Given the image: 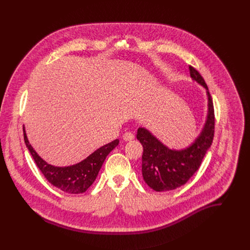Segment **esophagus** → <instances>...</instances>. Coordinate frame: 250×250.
Returning <instances> with one entry per match:
<instances>
[{"label": "esophagus", "mask_w": 250, "mask_h": 250, "mask_svg": "<svg viewBox=\"0 0 250 250\" xmlns=\"http://www.w3.org/2000/svg\"><path fill=\"white\" fill-rule=\"evenodd\" d=\"M134 138V135H133V133H131V132H125V133H124V135H123V139L125 140V141H130V140H132Z\"/></svg>", "instance_id": "1"}]
</instances>
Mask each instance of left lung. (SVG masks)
Here are the masks:
<instances>
[{
  "label": "left lung",
  "mask_w": 250,
  "mask_h": 250,
  "mask_svg": "<svg viewBox=\"0 0 250 250\" xmlns=\"http://www.w3.org/2000/svg\"><path fill=\"white\" fill-rule=\"evenodd\" d=\"M193 81L206 89L208 112L204 126L192 144L181 149L169 148L146 127L137 129L136 138L144 146L142 177L146 183L156 192L175 190L186 182L199 169L204 156L210 147L215 131V115L211 97L205 80L192 66H189Z\"/></svg>",
  "instance_id": "left-lung-1"
}]
</instances>
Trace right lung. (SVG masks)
I'll return each instance as SVG.
<instances>
[{
  "label": "right lung",
  "instance_id": "right-lung-1",
  "mask_svg": "<svg viewBox=\"0 0 250 250\" xmlns=\"http://www.w3.org/2000/svg\"><path fill=\"white\" fill-rule=\"evenodd\" d=\"M24 144L38 167L47 181L69 194H81L94 183L99 171L108 154L118 146L120 140L115 139L91 153L82 161L70 166H54L43 160L29 144L23 125Z\"/></svg>",
  "mask_w": 250,
  "mask_h": 250
}]
</instances>
